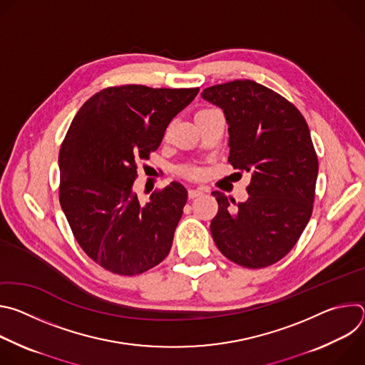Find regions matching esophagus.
I'll use <instances>...</instances> for the list:
<instances>
[{
	"instance_id": "1",
	"label": "esophagus",
	"mask_w": 365,
	"mask_h": 365,
	"mask_svg": "<svg viewBox=\"0 0 365 365\" xmlns=\"http://www.w3.org/2000/svg\"><path fill=\"white\" fill-rule=\"evenodd\" d=\"M203 193H205V190H203V189H189V192H187V195H189V197H190V199L199 197V196H202Z\"/></svg>"
}]
</instances>
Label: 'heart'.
Wrapping results in <instances>:
<instances>
[{"instance_id":"1","label":"heart","mask_w":365,"mask_h":365,"mask_svg":"<svg viewBox=\"0 0 365 365\" xmlns=\"http://www.w3.org/2000/svg\"><path fill=\"white\" fill-rule=\"evenodd\" d=\"M202 111H203V110H202ZM185 173H186L187 176H190V178H196V176L199 175V172H197V170H193V169H190V170H186Z\"/></svg>"}]
</instances>
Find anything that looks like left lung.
Masks as SVG:
<instances>
[{
	"label": "left lung",
	"mask_w": 365,
	"mask_h": 365,
	"mask_svg": "<svg viewBox=\"0 0 365 365\" xmlns=\"http://www.w3.org/2000/svg\"><path fill=\"white\" fill-rule=\"evenodd\" d=\"M200 95L225 114L228 162L251 175L245 202L212 192L218 202L212 238L235 264L269 267L294 247L314 211L318 155L309 127L292 102L250 79Z\"/></svg>",
	"instance_id": "left-lung-1"
}]
</instances>
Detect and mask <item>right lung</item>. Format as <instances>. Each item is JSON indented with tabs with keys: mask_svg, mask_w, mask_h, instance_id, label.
I'll return each mask as SVG.
<instances>
[{
	"mask_svg": "<svg viewBox=\"0 0 365 365\" xmlns=\"http://www.w3.org/2000/svg\"><path fill=\"white\" fill-rule=\"evenodd\" d=\"M199 88L110 86L75 115L59 153V200L73 237L96 264L137 276L168 257L187 190L172 182L141 202L137 163L159 148L169 123Z\"/></svg>",
	"mask_w": 365,
	"mask_h": 365,
	"instance_id": "add662e5",
	"label": "right lung"
}]
</instances>
